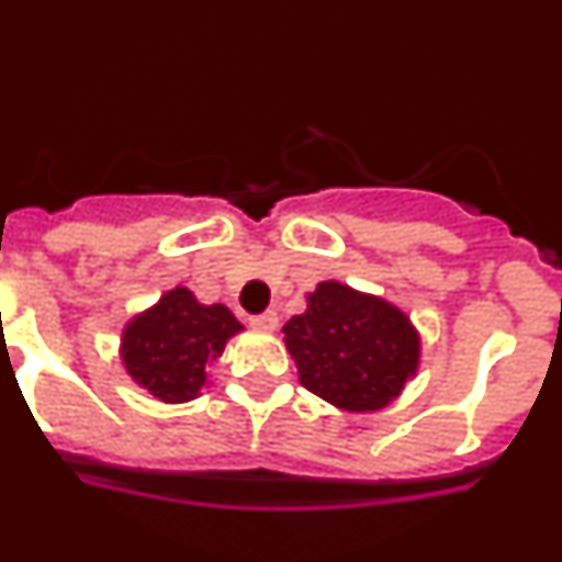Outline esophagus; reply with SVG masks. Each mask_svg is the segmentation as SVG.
Segmentation results:
<instances>
[{
    "label": "esophagus",
    "instance_id": "1",
    "mask_svg": "<svg viewBox=\"0 0 562 562\" xmlns=\"http://www.w3.org/2000/svg\"><path fill=\"white\" fill-rule=\"evenodd\" d=\"M250 326L258 331H276L278 329V315L276 312H265V315L250 317Z\"/></svg>",
    "mask_w": 562,
    "mask_h": 562
}]
</instances>
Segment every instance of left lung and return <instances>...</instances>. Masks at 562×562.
<instances>
[{
  "instance_id": "8db88e82",
  "label": "left lung",
  "mask_w": 562,
  "mask_h": 562,
  "mask_svg": "<svg viewBox=\"0 0 562 562\" xmlns=\"http://www.w3.org/2000/svg\"><path fill=\"white\" fill-rule=\"evenodd\" d=\"M281 331L301 385L349 414L389 408L419 371L414 321L385 297L340 281L306 292V312Z\"/></svg>"
}]
</instances>
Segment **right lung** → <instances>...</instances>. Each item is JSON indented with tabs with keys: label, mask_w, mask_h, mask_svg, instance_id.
Here are the masks:
<instances>
[{
	"label": "right lung",
	"mask_w": 562,
	"mask_h": 562,
	"mask_svg": "<svg viewBox=\"0 0 562 562\" xmlns=\"http://www.w3.org/2000/svg\"><path fill=\"white\" fill-rule=\"evenodd\" d=\"M245 331L225 304H200L188 286L162 292L160 301L137 312L121 331L126 374L166 405L191 402L211 385L207 366L227 340Z\"/></svg>",
	"instance_id": "right-lung-1"
}]
</instances>
